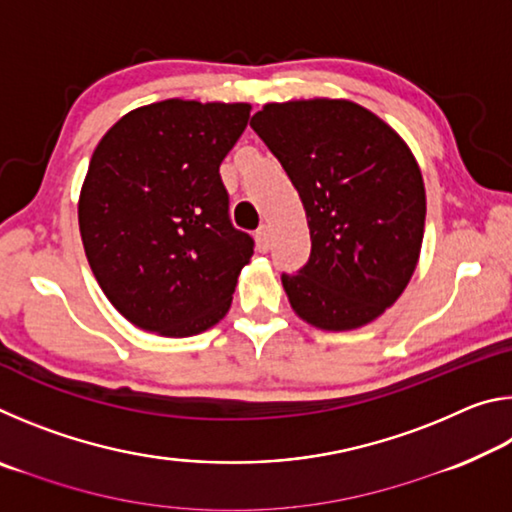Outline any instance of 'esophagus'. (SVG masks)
<instances>
[{
	"label": "esophagus",
	"mask_w": 512,
	"mask_h": 512,
	"mask_svg": "<svg viewBox=\"0 0 512 512\" xmlns=\"http://www.w3.org/2000/svg\"><path fill=\"white\" fill-rule=\"evenodd\" d=\"M255 244L259 253H268V248H271V230H268V225H262L255 232Z\"/></svg>",
	"instance_id": "34e87169"
}]
</instances>
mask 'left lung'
Listing matches in <instances>:
<instances>
[{
  "label": "left lung",
  "instance_id": "left-lung-1",
  "mask_svg": "<svg viewBox=\"0 0 512 512\" xmlns=\"http://www.w3.org/2000/svg\"><path fill=\"white\" fill-rule=\"evenodd\" d=\"M250 126L307 214L309 262L282 275L291 309L325 332L372 323L409 287L420 259L427 194L409 144L350 99L266 103Z\"/></svg>",
  "mask_w": 512,
  "mask_h": 512
}]
</instances>
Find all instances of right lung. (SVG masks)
<instances>
[{"label": "right lung", "instance_id": "1", "mask_svg": "<svg viewBox=\"0 0 512 512\" xmlns=\"http://www.w3.org/2000/svg\"><path fill=\"white\" fill-rule=\"evenodd\" d=\"M250 108L155 101L126 112L92 153L79 194L85 257L144 332L185 339L228 314L253 239L232 228L219 167Z\"/></svg>", "mask_w": 512, "mask_h": 512}]
</instances>
